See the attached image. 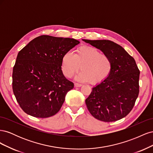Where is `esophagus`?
Instances as JSON below:
<instances>
[{
    "label": "esophagus",
    "instance_id": "obj_1",
    "mask_svg": "<svg viewBox=\"0 0 153 153\" xmlns=\"http://www.w3.org/2000/svg\"><path fill=\"white\" fill-rule=\"evenodd\" d=\"M82 85V84H78V83H75V87H81Z\"/></svg>",
    "mask_w": 153,
    "mask_h": 153
}]
</instances>
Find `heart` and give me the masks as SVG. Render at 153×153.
Masks as SVG:
<instances>
[{
    "label": "heart",
    "mask_w": 153,
    "mask_h": 153,
    "mask_svg": "<svg viewBox=\"0 0 153 153\" xmlns=\"http://www.w3.org/2000/svg\"><path fill=\"white\" fill-rule=\"evenodd\" d=\"M80 68L82 71L76 76V80L99 84L110 75L113 61L109 55L101 53L96 48L84 45L74 54L66 52L62 58V71L66 77H72Z\"/></svg>",
    "instance_id": "heart-1"
}]
</instances>
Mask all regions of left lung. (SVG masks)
I'll return each instance as SVG.
<instances>
[{
  "label": "left lung",
  "mask_w": 153,
  "mask_h": 153,
  "mask_svg": "<svg viewBox=\"0 0 153 153\" xmlns=\"http://www.w3.org/2000/svg\"><path fill=\"white\" fill-rule=\"evenodd\" d=\"M112 58L113 68L105 80L92 88L85 100L96 119L113 122L131 112L139 94L140 71L136 62L121 46L109 40L83 39Z\"/></svg>",
  "instance_id": "left-lung-1"
}]
</instances>
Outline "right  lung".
I'll use <instances>...</instances> for the list:
<instances>
[{"label":"right lung","mask_w":153,"mask_h":153,"mask_svg":"<svg viewBox=\"0 0 153 153\" xmlns=\"http://www.w3.org/2000/svg\"><path fill=\"white\" fill-rule=\"evenodd\" d=\"M79 43L73 38L43 35L18 52L13 69V91L26 114L47 118L60 110L67 92L74 87L63 75L62 58Z\"/></svg>","instance_id":"add662e5"}]
</instances>
